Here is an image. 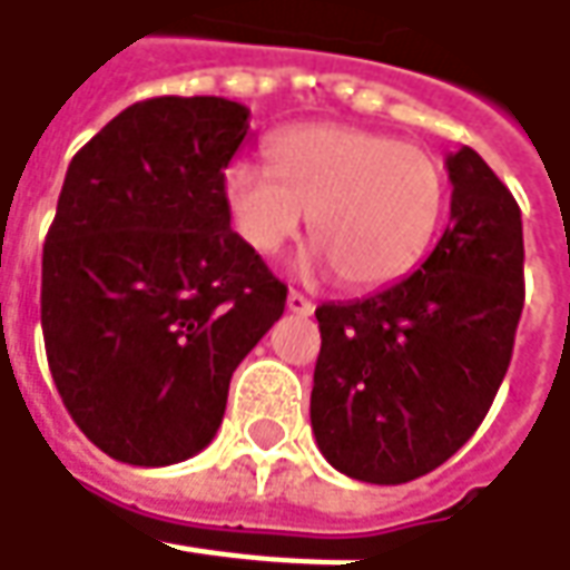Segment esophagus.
<instances>
[{"instance_id": "obj_1", "label": "esophagus", "mask_w": 570, "mask_h": 570, "mask_svg": "<svg viewBox=\"0 0 570 570\" xmlns=\"http://www.w3.org/2000/svg\"><path fill=\"white\" fill-rule=\"evenodd\" d=\"M286 308L293 312V315H312L315 312V303L303 296V293H296V289H289V296H286Z\"/></svg>"}]
</instances>
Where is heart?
Returning a JSON list of instances; mask_svg holds the SVG:
<instances>
[{
  "mask_svg": "<svg viewBox=\"0 0 570 570\" xmlns=\"http://www.w3.org/2000/svg\"><path fill=\"white\" fill-rule=\"evenodd\" d=\"M271 167L233 164L224 202L262 255L289 246L312 214L318 258L372 289L420 265L444 207L442 164L416 145L356 126H296L271 141Z\"/></svg>",
  "mask_w": 570,
  "mask_h": 570,
  "instance_id": "1",
  "label": "heart"
}]
</instances>
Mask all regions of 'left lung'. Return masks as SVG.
I'll return each mask as SVG.
<instances>
[{
  "instance_id": "obj_1",
  "label": "left lung",
  "mask_w": 570,
  "mask_h": 570,
  "mask_svg": "<svg viewBox=\"0 0 570 570\" xmlns=\"http://www.w3.org/2000/svg\"><path fill=\"white\" fill-rule=\"evenodd\" d=\"M451 224L397 284L315 308L322 353L312 432L334 470L397 485L442 466L480 429L523 312L514 195L473 148L448 160Z\"/></svg>"
}]
</instances>
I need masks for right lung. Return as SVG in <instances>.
I'll use <instances>...</instances> for the list:
<instances>
[{"instance_id": "right-lung-1", "label": "right lung", "mask_w": 570, "mask_h": 570, "mask_svg": "<svg viewBox=\"0 0 570 570\" xmlns=\"http://www.w3.org/2000/svg\"><path fill=\"white\" fill-rule=\"evenodd\" d=\"M246 135L236 100L154 97L71 157L40 322L59 397L112 461L207 448L236 365L284 315L286 286L229 229L224 169Z\"/></svg>"}]
</instances>
